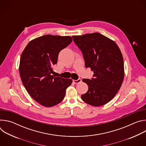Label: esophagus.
Returning <instances> with one entry per match:
<instances>
[{
	"instance_id": "obj_1",
	"label": "esophagus",
	"mask_w": 146,
	"mask_h": 146,
	"mask_svg": "<svg viewBox=\"0 0 146 146\" xmlns=\"http://www.w3.org/2000/svg\"><path fill=\"white\" fill-rule=\"evenodd\" d=\"M81 82V80L80 78H78L77 80H73V82L74 83V84H78V83H80Z\"/></svg>"
}]
</instances>
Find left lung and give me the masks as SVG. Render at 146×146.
<instances>
[{
	"label": "left lung",
	"mask_w": 146,
	"mask_h": 146,
	"mask_svg": "<svg viewBox=\"0 0 146 146\" xmlns=\"http://www.w3.org/2000/svg\"><path fill=\"white\" fill-rule=\"evenodd\" d=\"M72 37L82 53L86 67L94 73L91 80H82L88 90L81 95V99L93 106L105 105L115 96L122 84V53L113 40L97 32Z\"/></svg>",
	"instance_id": "obj_1"
}]
</instances>
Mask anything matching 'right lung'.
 Listing matches in <instances>:
<instances>
[{
	"mask_svg": "<svg viewBox=\"0 0 146 146\" xmlns=\"http://www.w3.org/2000/svg\"><path fill=\"white\" fill-rule=\"evenodd\" d=\"M72 40L68 36L44 35L29 41L21 56L19 70L23 84L41 105L50 108L58 105L72 83L70 78L52 74L59 52Z\"/></svg>",
	"mask_w": 146,
	"mask_h": 146,
	"instance_id": "add662e5",
	"label": "right lung"
}]
</instances>
